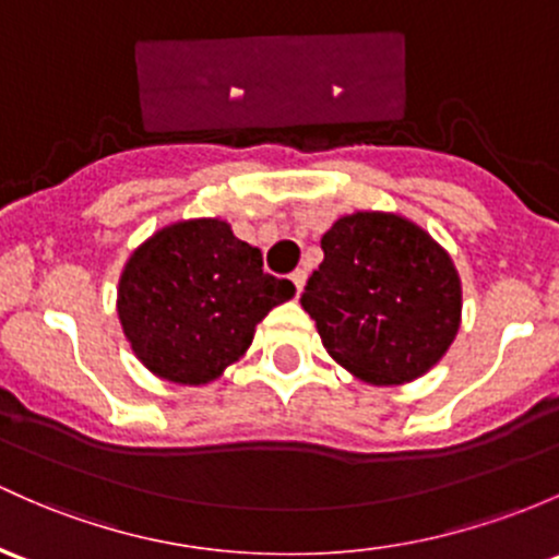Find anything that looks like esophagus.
<instances>
[{"label": "esophagus", "instance_id": "obj_1", "mask_svg": "<svg viewBox=\"0 0 559 559\" xmlns=\"http://www.w3.org/2000/svg\"><path fill=\"white\" fill-rule=\"evenodd\" d=\"M290 282H293V285H296V296H301V290H304V285H306V272H304V269H296V272L290 274Z\"/></svg>", "mask_w": 559, "mask_h": 559}]
</instances>
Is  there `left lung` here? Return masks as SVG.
Returning a JSON list of instances; mask_svg holds the SVG:
<instances>
[{"label": "left lung", "instance_id": "1", "mask_svg": "<svg viewBox=\"0 0 559 559\" xmlns=\"http://www.w3.org/2000/svg\"><path fill=\"white\" fill-rule=\"evenodd\" d=\"M301 296L330 357L373 386L429 373L461 328V277L429 231L400 213L357 210L322 237Z\"/></svg>", "mask_w": 559, "mask_h": 559}]
</instances>
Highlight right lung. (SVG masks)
<instances>
[{
  "instance_id": "right-lung-1",
  "label": "right lung",
  "mask_w": 559,
  "mask_h": 559,
  "mask_svg": "<svg viewBox=\"0 0 559 559\" xmlns=\"http://www.w3.org/2000/svg\"><path fill=\"white\" fill-rule=\"evenodd\" d=\"M296 287L224 218H189L143 239L119 274L117 317L148 373L205 386L250 349L255 325Z\"/></svg>"
}]
</instances>
